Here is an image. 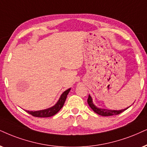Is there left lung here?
<instances>
[{"instance_id": "left-lung-1", "label": "left lung", "mask_w": 147, "mask_h": 147, "mask_svg": "<svg viewBox=\"0 0 147 147\" xmlns=\"http://www.w3.org/2000/svg\"><path fill=\"white\" fill-rule=\"evenodd\" d=\"M87 103H88V105L90 107L91 109H92V110L94 111L96 113L101 115V116H105V117L119 115V114H120V113H123L124 111L127 110L128 108H129V107H127L125 109H123V110H119V111L108 110V109H100V108H98L97 107H96V106L94 105V103H93V101H92V97H91L90 95H89L88 99H87Z\"/></svg>"}]
</instances>
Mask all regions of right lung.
Listing matches in <instances>:
<instances>
[{
  "mask_svg": "<svg viewBox=\"0 0 147 147\" xmlns=\"http://www.w3.org/2000/svg\"><path fill=\"white\" fill-rule=\"evenodd\" d=\"M70 91V88L68 89L67 90H66L65 92H63L62 95L60 96V98H59L58 101L57 102V103L52 107H50L49 109L41 111H26L28 113H29V114L32 115V116L36 117H49L53 116V115H55L57 113H58L59 111H60L62 108L63 106H64L65 101H66V98H67V96Z\"/></svg>",
  "mask_w": 147,
  "mask_h": 147,
  "instance_id": "obj_1",
  "label": "right lung"
}]
</instances>
